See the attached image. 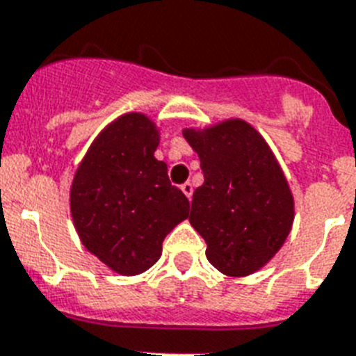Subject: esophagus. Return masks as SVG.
<instances>
[{
  "label": "esophagus",
  "instance_id": "34e87169",
  "mask_svg": "<svg viewBox=\"0 0 356 356\" xmlns=\"http://www.w3.org/2000/svg\"><path fill=\"white\" fill-rule=\"evenodd\" d=\"M181 190L188 199H191V195H193V184H191V182H184V184L181 186Z\"/></svg>",
  "mask_w": 356,
  "mask_h": 356
}]
</instances>
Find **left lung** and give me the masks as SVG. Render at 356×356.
I'll return each instance as SVG.
<instances>
[{
    "label": "left lung",
    "mask_w": 356,
    "mask_h": 356,
    "mask_svg": "<svg viewBox=\"0 0 356 356\" xmlns=\"http://www.w3.org/2000/svg\"><path fill=\"white\" fill-rule=\"evenodd\" d=\"M184 140L199 154L202 186L193 191L190 224L206 240V256L227 276H249L285 243L293 197L276 157L243 120H227Z\"/></svg>",
    "instance_id": "1"
}]
</instances>
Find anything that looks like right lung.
<instances>
[{
    "label": "right lung",
    "mask_w": 356,
    "mask_h": 356,
    "mask_svg": "<svg viewBox=\"0 0 356 356\" xmlns=\"http://www.w3.org/2000/svg\"><path fill=\"white\" fill-rule=\"evenodd\" d=\"M156 123L129 113L105 127L71 184V216L91 254L123 276L152 267L163 240L188 218L190 202L154 157Z\"/></svg>",
    "instance_id": "1"
}]
</instances>
